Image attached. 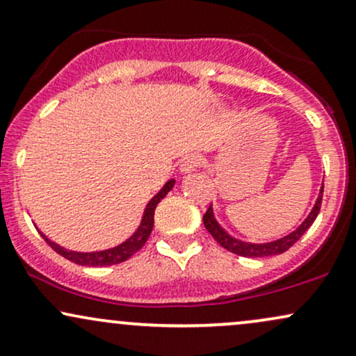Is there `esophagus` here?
Segmentation results:
<instances>
[{
  "label": "esophagus",
  "instance_id": "esophagus-1",
  "mask_svg": "<svg viewBox=\"0 0 356 356\" xmlns=\"http://www.w3.org/2000/svg\"><path fill=\"white\" fill-rule=\"evenodd\" d=\"M204 159L199 154H189L181 161V172L182 174H191L194 172L195 169L202 165Z\"/></svg>",
  "mask_w": 356,
  "mask_h": 356
}]
</instances>
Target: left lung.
Wrapping results in <instances>:
<instances>
[{
	"label": "left lung",
	"instance_id": "obj_1",
	"mask_svg": "<svg viewBox=\"0 0 356 356\" xmlns=\"http://www.w3.org/2000/svg\"><path fill=\"white\" fill-rule=\"evenodd\" d=\"M321 199H323V186H321L320 194H318V199H316V202H314L312 212H309V214H308V218H306L303 222H301L300 226L296 227L295 231L289 232L288 236H284V238H281V239L271 241V243L254 244V243H244V241L232 238L229 232H227L226 229H222V227H220V224L218 222V220H216L214 211H212V206H209V209L206 211V214H204L202 220H204V226H206V229L211 232L212 238L218 241V243L224 249H227V251L234 252V254L244 256V257L276 256V254H281V252L288 251V249L291 248L293 244H295L296 241L300 239L301 236H303L305 232L309 229V226H312V224L314 222V219H316L318 212H320Z\"/></svg>",
	"mask_w": 356,
	"mask_h": 356
}]
</instances>
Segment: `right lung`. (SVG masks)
<instances>
[{
	"instance_id": "obj_1",
	"label": "right lung",
	"mask_w": 356,
	"mask_h": 356,
	"mask_svg": "<svg viewBox=\"0 0 356 356\" xmlns=\"http://www.w3.org/2000/svg\"><path fill=\"white\" fill-rule=\"evenodd\" d=\"M174 184H175V179H170V181H167L164 184V187H162V189L159 191L157 194L150 199L149 204L145 206L144 216H142V220H140V224H138L136 232H134L129 239H125L124 243L118 244V246H115V248L104 249V251H93V252L70 251V249L53 243V241L48 239L42 231H40V234H42V238L47 241L48 244H50L53 251L58 252L60 256L67 257V259L72 261V263L80 264V266L95 268V266H112V264L124 263V261L129 259V257H132L138 251V249H140L147 243V239H149L150 232H152V227H154L155 207H157V204L165 197L167 192L172 189Z\"/></svg>"
}]
</instances>
